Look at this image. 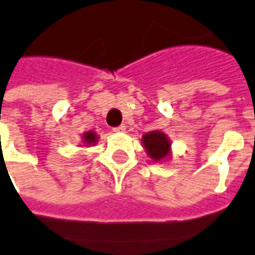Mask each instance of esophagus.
<instances>
[{
    "label": "esophagus",
    "instance_id": "34e87169",
    "mask_svg": "<svg viewBox=\"0 0 255 255\" xmlns=\"http://www.w3.org/2000/svg\"><path fill=\"white\" fill-rule=\"evenodd\" d=\"M125 130H126L125 125H120V126H117V128H115V129H113V131H116V133H124Z\"/></svg>",
    "mask_w": 255,
    "mask_h": 255
}]
</instances>
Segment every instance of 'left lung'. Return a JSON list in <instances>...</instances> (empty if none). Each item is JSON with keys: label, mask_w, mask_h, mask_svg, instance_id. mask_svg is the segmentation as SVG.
I'll use <instances>...</instances> for the list:
<instances>
[{"label": "left lung", "mask_w": 255, "mask_h": 255, "mask_svg": "<svg viewBox=\"0 0 255 255\" xmlns=\"http://www.w3.org/2000/svg\"><path fill=\"white\" fill-rule=\"evenodd\" d=\"M142 146L152 162H167L171 158V139L160 130L144 133Z\"/></svg>", "instance_id": "1"}]
</instances>
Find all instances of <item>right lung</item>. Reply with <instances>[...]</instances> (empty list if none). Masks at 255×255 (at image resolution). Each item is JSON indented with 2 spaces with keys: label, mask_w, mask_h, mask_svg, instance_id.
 Masks as SVG:
<instances>
[{
  "label": "right lung",
  "mask_w": 255,
  "mask_h": 255,
  "mask_svg": "<svg viewBox=\"0 0 255 255\" xmlns=\"http://www.w3.org/2000/svg\"><path fill=\"white\" fill-rule=\"evenodd\" d=\"M99 142V135L93 130H88L81 134V146L80 147H91Z\"/></svg>",
  "instance_id": "right-lung-1"
}]
</instances>
